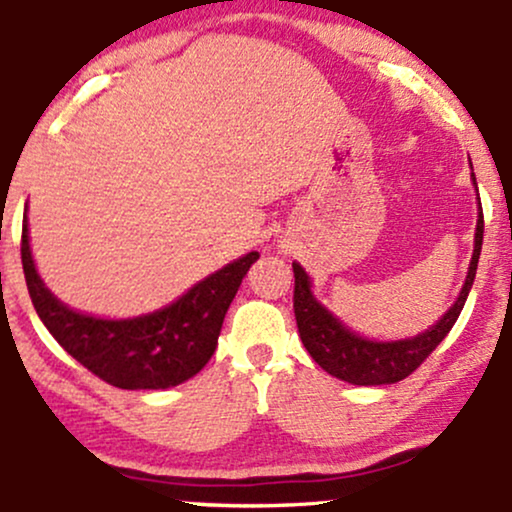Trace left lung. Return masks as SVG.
I'll list each match as a JSON object with an SVG mask.
<instances>
[{
    "mask_svg": "<svg viewBox=\"0 0 512 512\" xmlns=\"http://www.w3.org/2000/svg\"><path fill=\"white\" fill-rule=\"evenodd\" d=\"M472 182L477 185V178L472 173ZM481 243H484V211H481L479 199V219L477 233H474V252L469 262L467 279L457 296V301L433 327L426 332L416 334L409 339H397V342H375L361 334L351 332L339 317H334L330 310L310 291V279L305 269L298 262H293V276H296V289H293V313H296L298 334H301L303 346L308 354L315 358V363L322 370L344 380L351 385H390L399 383L407 375L414 373L421 363L431 356V351L448 337L452 325L460 317L464 301H467L469 289L477 276V264L481 255Z\"/></svg>",
    "mask_w": 512,
    "mask_h": 512,
    "instance_id": "8db88e82",
    "label": "left lung"
}]
</instances>
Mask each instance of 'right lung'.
<instances>
[{
	"label": "right lung",
	"mask_w": 512,
	"mask_h": 512,
	"mask_svg": "<svg viewBox=\"0 0 512 512\" xmlns=\"http://www.w3.org/2000/svg\"><path fill=\"white\" fill-rule=\"evenodd\" d=\"M257 257V252H248L226 264L156 313L103 320L57 301L33 264L26 221L21 233L23 274L35 313L69 356L122 390H166L207 366L228 305Z\"/></svg>",
	"instance_id": "right-lung-1"
}]
</instances>
